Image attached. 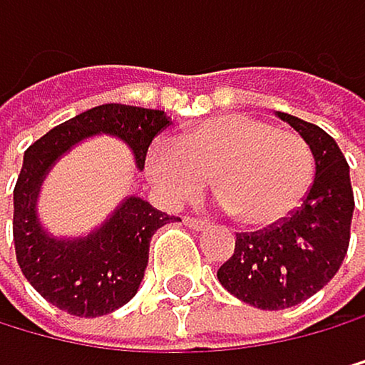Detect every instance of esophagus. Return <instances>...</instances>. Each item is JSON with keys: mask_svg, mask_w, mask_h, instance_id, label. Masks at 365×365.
<instances>
[{"mask_svg": "<svg viewBox=\"0 0 365 365\" xmlns=\"http://www.w3.org/2000/svg\"><path fill=\"white\" fill-rule=\"evenodd\" d=\"M185 224L194 228V230H205L210 226V222H205V219H198V217H185Z\"/></svg>", "mask_w": 365, "mask_h": 365, "instance_id": "1", "label": "esophagus"}]
</instances>
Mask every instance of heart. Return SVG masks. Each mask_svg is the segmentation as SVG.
Wrapping results in <instances>:
<instances>
[{"instance_id":"heart-1","label":"heart","mask_w":365,"mask_h":365,"mask_svg":"<svg viewBox=\"0 0 365 365\" xmlns=\"http://www.w3.org/2000/svg\"><path fill=\"white\" fill-rule=\"evenodd\" d=\"M155 187L173 203L192 201L212 180L224 210L245 226H272L294 212L309 194L315 158L299 132L228 114L198 123L146 158Z\"/></svg>"}]
</instances>
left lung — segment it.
<instances>
[{
	"mask_svg": "<svg viewBox=\"0 0 365 365\" xmlns=\"http://www.w3.org/2000/svg\"><path fill=\"white\" fill-rule=\"evenodd\" d=\"M309 141L315 178L302 205L283 222L237 233L235 251L217 269L219 283L262 311L290 309L334 279L350 245L354 194L345 155L322 128L277 111Z\"/></svg>",
	"mask_w": 365,
	"mask_h": 365,
	"instance_id": "obj_1",
	"label": "left lung"
}]
</instances>
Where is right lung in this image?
<instances>
[{
  "instance_id": "1",
  "label": "right lung",
  "mask_w": 365,
  "mask_h": 365,
  "mask_svg": "<svg viewBox=\"0 0 365 365\" xmlns=\"http://www.w3.org/2000/svg\"><path fill=\"white\" fill-rule=\"evenodd\" d=\"M160 109L100 105L71 118L24 150L13 190V242L26 281L52 307L79 318H98L128 304L139 290L148 265L155 230L178 217L160 212L139 196H128L107 222L84 237H54L36 215L41 182L52 164L75 143L96 135L125 141L143 169L150 141L169 128Z\"/></svg>"
}]
</instances>
